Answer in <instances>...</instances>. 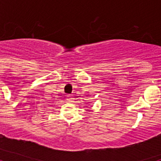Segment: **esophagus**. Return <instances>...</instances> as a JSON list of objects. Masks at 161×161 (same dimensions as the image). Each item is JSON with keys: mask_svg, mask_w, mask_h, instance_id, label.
Masks as SVG:
<instances>
[{"mask_svg": "<svg viewBox=\"0 0 161 161\" xmlns=\"http://www.w3.org/2000/svg\"><path fill=\"white\" fill-rule=\"evenodd\" d=\"M67 100H68V102H73V97H72V95H68L67 96Z\"/></svg>", "mask_w": 161, "mask_h": 161, "instance_id": "obj_1", "label": "esophagus"}]
</instances>
